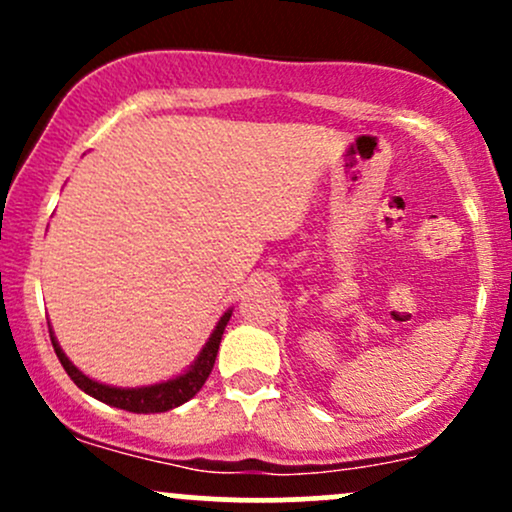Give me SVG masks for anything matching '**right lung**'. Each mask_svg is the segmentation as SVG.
I'll list each match as a JSON object with an SVG mask.
<instances>
[{"mask_svg":"<svg viewBox=\"0 0 512 512\" xmlns=\"http://www.w3.org/2000/svg\"><path fill=\"white\" fill-rule=\"evenodd\" d=\"M233 308H228L226 313L219 317L216 327L211 330L207 344L202 346L195 361L190 363L182 373L173 375V378L161 380V383L154 385H139V387H117V385H105L101 380L88 378L86 373H81L79 368L69 361V356L64 354L60 342H57L55 332H52L50 322V339L52 346H55V354L60 358L62 368L67 370L69 378L74 380L79 390H84L88 397L98 399V402L110 404V407L125 409V411H134V414H158V411H170L180 404H185L187 399H192L202 390V385L207 383L211 368H214L216 354H219V344L223 337V330H226L228 320H231Z\"/></svg>","mask_w":512,"mask_h":512,"instance_id":"right-lung-1","label":"right lung"}]
</instances>
